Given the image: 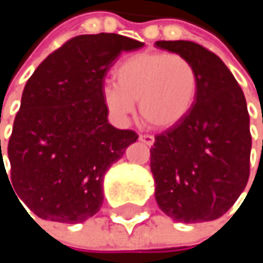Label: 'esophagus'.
<instances>
[{
	"instance_id": "1",
	"label": "esophagus",
	"mask_w": 263,
	"mask_h": 263,
	"mask_svg": "<svg viewBox=\"0 0 263 263\" xmlns=\"http://www.w3.org/2000/svg\"><path fill=\"white\" fill-rule=\"evenodd\" d=\"M140 141H143V143H144V144H147V146H152V144H154V141H155V138H154V135L141 134V135H140Z\"/></svg>"
}]
</instances>
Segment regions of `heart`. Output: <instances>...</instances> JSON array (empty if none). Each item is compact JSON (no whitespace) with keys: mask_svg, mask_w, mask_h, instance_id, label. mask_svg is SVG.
I'll return each mask as SVG.
<instances>
[{"mask_svg":"<svg viewBox=\"0 0 263 263\" xmlns=\"http://www.w3.org/2000/svg\"><path fill=\"white\" fill-rule=\"evenodd\" d=\"M114 79L116 83L103 88V102L111 114L125 120L138 102L141 117L161 129L183 120L198 91L195 65L167 51L134 53L117 65Z\"/></svg>","mask_w":263,"mask_h":263,"instance_id":"b5f03b06","label":"heart"}]
</instances>
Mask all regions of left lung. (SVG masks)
Returning <instances> with one entry per match:
<instances>
[{
  "mask_svg": "<svg viewBox=\"0 0 263 263\" xmlns=\"http://www.w3.org/2000/svg\"><path fill=\"white\" fill-rule=\"evenodd\" d=\"M187 58L198 73L196 99L175 126L155 135L151 171L158 207L174 221L221 218L250 177L251 134L245 96L226 64L190 41H157Z\"/></svg>",
  "mask_w": 263,
  "mask_h": 263,
  "instance_id": "obj_1",
  "label": "left lung"
}]
</instances>
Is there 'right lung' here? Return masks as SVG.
Returning <instances> with one entry per match:
<instances>
[{"label":"right lung","mask_w":263,"mask_h":263,"mask_svg":"<svg viewBox=\"0 0 263 263\" xmlns=\"http://www.w3.org/2000/svg\"><path fill=\"white\" fill-rule=\"evenodd\" d=\"M141 47L116 33L80 34L27 80L7 146L9 183L37 218L76 224L99 212L105 174L138 138L108 123L103 80L123 51ZM3 164L1 154L6 172Z\"/></svg>","instance_id":"right-lung-1"}]
</instances>
